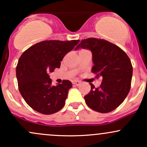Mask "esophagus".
<instances>
[{"label": "esophagus", "instance_id": "obj_1", "mask_svg": "<svg viewBox=\"0 0 147 147\" xmlns=\"http://www.w3.org/2000/svg\"><path fill=\"white\" fill-rule=\"evenodd\" d=\"M72 84L77 86H79L81 84V82H79V81H72Z\"/></svg>", "mask_w": 147, "mask_h": 147}]
</instances>
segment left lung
Masks as SVG:
<instances>
[{
	"mask_svg": "<svg viewBox=\"0 0 147 147\" xmlns=\"http://www.w3.org/2000/svg\"><path fill=\"white\" fill-rule=\"evenodd\" d=\"M86 49L92 52V73L102 82L97 88L90 84L91 90L84 96L89 108L106 113L115 110L124 102L131 88L133 67L131 60L121 48L103 39H84L75 50Z\"/></svg>",
	"mask_w": 147,
	"mask_h": 147,
	"instance_id": "left-lung-1",
	"label": "left lung"
}]
</instances>
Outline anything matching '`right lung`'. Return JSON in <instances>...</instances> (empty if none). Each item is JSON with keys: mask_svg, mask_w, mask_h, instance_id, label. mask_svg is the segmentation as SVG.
<instances>
[{"mask_svg": "<svg viewBox=\"0 0 147 147\" xmlns=\"http://www.w3.org/2000/svg\"><path fill=\"white\" fill-rule=\"evenodd\" d=\"M79 40L44 41L36 43L22 54L16 66V78L22 97L32 109L44 115L58 112L65 104L72 85L63 80L52 84L49 73L59 68L61 61Z\"/></svg>", "mask_w": 147, "mask_h": 147, "instance_id": "add662e5", "label": "right lung"}]
</instances>
